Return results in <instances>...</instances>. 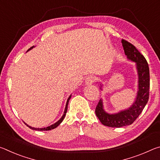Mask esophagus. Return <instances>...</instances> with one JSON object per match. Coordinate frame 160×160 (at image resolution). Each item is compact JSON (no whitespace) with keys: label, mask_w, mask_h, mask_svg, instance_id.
<instances>
[{"label":"esophagus","mask_w":160,"mask_h":160,"mask_svg":"<svg viewBox=\"0 0 160 160\" xmlns=\"http://www.w3.org/2000/svg\"><path fill=\"white\" fill-rule=\"evenodd\" d=\"M96 78L94 76H89L85 79V84L86 85H92L94 81H95Z\"/></svg>","instance_id":"1"}]
</instances>
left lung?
Masks as SVG:
<instances>
[{"label":"left lung","mask_w":160,"mask_h":160,"mask_svg":"<svg viewBox=\"0 0 160 160\" xmlns=\"http://www.w3.org/2000/svg\"><path fill=\"white\" fill-rule=\"evenodd\" d=\"M124 52L128 60L135 63L138 73V91L135 101L128 109L115 113H109L104 109L102 99H99L95 109V113L103 125L121 128L129 126L134 122L142 112L149 99L150 90V70L148 62L144 56L131 43L121 40ZM99 89L103 90V84L99 82Z\"/></svg>","instance_id":"8db88e82"}]
</instances>
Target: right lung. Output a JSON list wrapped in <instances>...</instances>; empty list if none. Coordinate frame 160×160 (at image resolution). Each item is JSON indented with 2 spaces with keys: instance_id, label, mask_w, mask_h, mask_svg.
Returning a JSON list of instances; mask_svg holds the SVG:
<instances>
[{
  "instance_id": "add662e5",
  "label": "right lung",
  "mask_w": 160,
  "mask_h": 160,
  "mask_svg": "<svg viewBox=\"0 0 160 160\" xmlns=\"http://www.w3.org/2000/svg\"><path fill=\"white\" fill-rule=\"evenodd\" d=\"M34 47V46H33V47H31L30 48H29V49L28 50V51H30V50L32 49V48H33ZM28 51H27V52H28ZM71 96H72V94H70L68 98V99H67L66 104V107H65V110H64V112H63V116H62L61 118L60 119H59V120H58V121H56V122L55 123H53V124H52V125H51V126H48V127H45V128H34V127H32V126H29V125H28V124H27L26 123H25V125H27V126H28L29 128H31V129H32V130H35V131H50V130H52V129L56 128V127H57L58 126L60 125V123L62 122V121H63V120L64 118H65V116H66V112H67V109H68V104L69 100H70V97H71Z\"/></svg>"
}]
</instances>
